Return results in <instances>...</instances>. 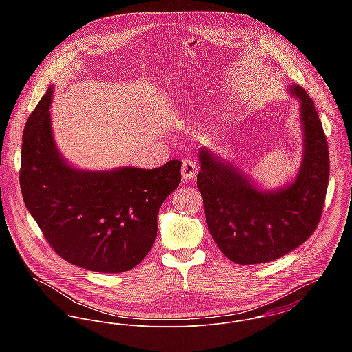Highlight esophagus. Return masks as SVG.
I'll return each instance as SVG.
<instances>
[{"instance_id": "obj_1", "label": "esophagus", "mask_w": 352, "mask_h": 352, "mask_svg": "<svg viewBox=\"0 0 352 352\" xmlns=\"http://www.w3.org/2000/svg\"><path fill=\"white\" fill-rule=\"evenodd\" d=\"M198 165L194 160H184L183 166H182V177L183 182H190L197 176Z\"/></svg>"}]
</instances>
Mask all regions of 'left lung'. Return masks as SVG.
<instances>
[{
  "label": "left lung",
  "mask_w": 352,
  "mask_h": 352,
  "mask_svg": "<svg viewBox=\"0 0 352 352\" xmlns=\"http://www.w3.org/2000/svg\"><path fill=\"white\" fill-rule=\"evenodd\" d=\"M287 92L300 104L302 158L296 176L267 188L208 148H201L198 188L211 237L237 264L279 258L303 244L317 228L329 179L327 138L314 102L300 85Z\"/></svg>",
  "instance_id": "left-lung-1"
}]
</instances>
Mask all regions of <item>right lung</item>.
I'll use <instances>...</instances> for the list:
<instances>
[{"label": "right lung", "instance_id": "right-lung-1", "mask_svg": "<svg viewBox=\"0 0 352 352\" xmlns=\"http://www.w3.org/2000/svg\"><path fill=\"white\" fill-rule=\"evenodd\" d=\"M52 89L50 85L23 134L20 187L25 207L66 261L95 272L129 271L153 247L160 207L180 184L182 161L154 169L74 166L54 138Z\"/></svg>", "mask_w": 352, "mask_h": 352}]
</instances>
